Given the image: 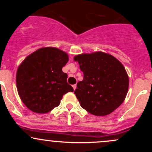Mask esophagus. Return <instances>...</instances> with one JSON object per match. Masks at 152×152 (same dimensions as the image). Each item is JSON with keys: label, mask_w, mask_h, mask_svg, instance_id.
<instances>
[{"label": "esophagus", "mask_w": 152, "mask_h": 152, "mask_svg": "<svg viewBox=\"0 0 152 152\" xmlns=\"http://www.w3.org/2000/svg\"><path fill=\"white\" fill-rule=\"evenodd\" d=\"M73 88H74V90H75L76 88V84L73 85Z\"/></svg>", "instance_id": "obj_1"}]
</instances>
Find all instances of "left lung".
Masks as SVG:
<instances>
[{
	"instance_id": "1",
	"label": "left lung",
	"mask_w": 152,
	"mask_h": 152,
	"mask_svg": "<svg viewBox=\"0 0 152 152\" xmlns=\"http://www.w3.org/2000/svg\"><path fill=\"white\" fill-rule=\"evenodd\" d=\"M83 73L74 91L80 105L90 114L106 116L124 102L129 77L121 63L103 52L83 53L74 57Z\"/></svg>"
}]
</instances>
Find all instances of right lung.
I'll return each mask as SVG.
<instances>
[{
    "mask_svg": "<svg viewBox=\"0 0 152 152\" xmlns=\"http://www.w3.org/2000/svg\"><path fill=\"white\" fill-rule=\"evenodd\" d=\"M68 54L56 48H40L25 58L16 74V86L26 107L38 114L49 112L60 104L63 96L74 91L62 68Z\"/></svg>",
    "mask_w": 152,
    "mask_h": 152,
    "instance_id": "right-lung-1",
    "label": "right lung"
}]
</instances>
